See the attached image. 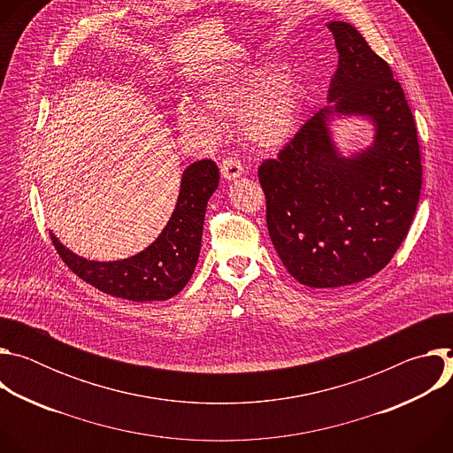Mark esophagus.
Here are the masks:
<instances>
[{"label": "esophagus", "instance_id": "obj_1", "mask_svg": "<svg viewBox=\"0 0 453 453\" xmlns=\"http://www.w3.org/2000/svg\"><path fill=\"white\" fill-rule=\"evenodd\" d=\"M220 173L226 180H234L243 173V166L236 157H226L220 165Z\"/></svg>", "mask_w": 453, "mask_h": 453}]
</instances>
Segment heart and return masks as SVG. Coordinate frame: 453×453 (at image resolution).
I'll use <instances>...</instances> for the list:
<instances>
[{"label":"heart","mask_w":453,"mask_h":453,"mask_svg":"<svg viewBox=\"0 0 453 453\" xmlns=\"http://www.w3.org/2000/svg\"><path fill=\"white\" fill-rule=\"evenodd\" d=\"M201 98L204 109L189 100L177 105V123L184 131L213 140L222 131L220 119L240 116L243 138L262 152L288 145L303 112L301 91L278 62H264L243 75L224 79L206 88Z\"/></svg>","instance_id":"obj_1"}]
</instances>
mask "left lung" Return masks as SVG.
<instances>
[{
  "label": "left lung",
  "mask_w": 453,
  "mask_h": 453,
  "mask_svg": "<svg viewBox=\"0 0 453 453\" xmlns=\"http://www.w3.org/2000/svg\"><path fill=\"white\" fill-rule=\"evenodd\" d=\"M328 28L339 51L332 105L257 170L274 249L310 288L353 285L391 262L416 215L423 172L414 116L389 64L349 23ZM334 115L369 119L373 143L342 157L329 131Z\"/></svg>",
  "instance_id": "left-lung-1"
}]
</instances>
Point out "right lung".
Returning <instances> with one entry per match:
<instances>
[{
	"mask_svg": "<svg viewBox=\"0 0 453 453\" xmlns=\"http://www.w3.org/2000/svg\"><path fill=\"white\" fill-rule=\"evenodd\" d=\"M217 186L219 166L211 159L191 163L182 172L175 210L161 234L145 250L125 260H86L50 234L62 262L95 288L138 303L166 301L186 287L196 271L206 206Z\"/></svg>",
	"mask_w": 453,
	"mask_h": 453,
	"instance_id": "obj_1",
	"label": "right lung"
}]
</instances>
